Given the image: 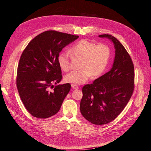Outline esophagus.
I'll list each match as a JSON object with an SVG mask.
<instances>
[{"instance_id": "esophagus-1", "label": "esophagus", "mask_w": 151, "mask_h": 151, "mask_svg": "<svg viewBox=\"0 0 151 151\" xmlns=\"http://www.w3.org/2000/svg\"><path fill=\"white\" fill-rule=\"evenodd\" d=\"M71 88H72L74 89H79L78 86H77L76 84H71Z\"/></svg>"}]
</instances>
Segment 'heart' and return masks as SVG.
Returning a JSON list of instances; mask_svg holds the SVG:
<instances>
[{
	"mask_svg": "<svg viewBox=\"0 0 151 151\" xmlns=\"http://www.w3.org/2000/svg\"><path fill=\"white\" fill-rule=\"evenodd\" d=\"M74 56L82 59L80 70L67 74L65 80L67 83L81 84L86 83L91 76L97 77L106 70L109 62L110 47L106 44L97 45L88 40H81L74 45L70 50ZM58 61L60 68L68 71L71 68L69 55L65 52L58 54Z\"/></svg>",
	"mask_w": 151,
	"mask_h": 151,
	"instance_id": "heart-1",
	"label": "heart"
}]
</instances>
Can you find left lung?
Masks as SVG:
<instances>
[{
	"instance_id": "obj_1",
	"label": "left lung",
	"mask_w": 151,
	"mask_h": 151,
	"mask_svg": "<svg viewBox=\"0 0 151 151\" xmlns=\"http://www.w3.org/2000/svg\"><path fill=\"white\" fill-rule=\"evenodd\" d=\"M111 40L116 49L112 68L82 89L80 111L95 125H104L114 120L130 100L134 87V65L129 54L114 37L100 35Z\"/></svg>"
}]
</instances>
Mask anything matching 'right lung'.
Segmentation results:
<instances>
[{"instance_id":"right-lung-1","label":"right lung","mask_w":151,"mask_h":151,"mask_svg":"<svg viewBox=\"0 0 151 151\" xmlns=\"http://www.w3.org/2000/svg\"><path fill=\"white\" fill-rule=\"evenodd\" d=\"M79 37L55 30L38 35L23 51L18 65L17 86L27 111L46 119L56 114L69 92V83L59 84L62 78L58 57L63 47Z\"/></svg>"}]
</instances>
